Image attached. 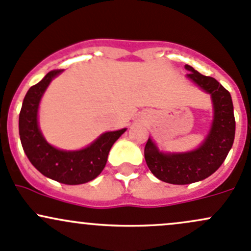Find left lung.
I'll use <instances>...</instances> for the list:
<instances>
[{
	"label": "left lung",
	"mask_w": 251,
	"mask_h": 251,
	"mask_svg": "<svg viewBox=\"0 0 251 251\" xmlns=\"http://www.w3.org/2000/svg\"><path fill=\"white\" fill-rule=\"evenodd\" d=\"M185 68L190 72L188 78L212 95L214 104L212 130L199 149L185 154L160 152L150 138L144 148V157L151 173L160 180L176 185L196 183L212 176L225 161L236 132L230 92L214 78L201 75L189 65H185Z\"/></svg>",
	"instance_id": "8db88e82"
}]
</instances>
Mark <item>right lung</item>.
<instances>
[{"label": "right lung", "mask_w": 251, "mask_h": 251, "mask_svg": "<svg viewBox=\"0 0 251 251\" xmlns=\"http://www.w3.org/2000/svg\"><path fill=\"white\" fill-rule=\"evenodd\" d=\"M61 72L50 71L28 89L19 114V134L26 156L43 176L67 185H78L92 180L103 171L110 148L126 128L105 132L91 146L77 151L59 150L47 143L37 123L38 104L51 79Z\"/></svg>", "instance_id": "obj_1"}]
</instances>
